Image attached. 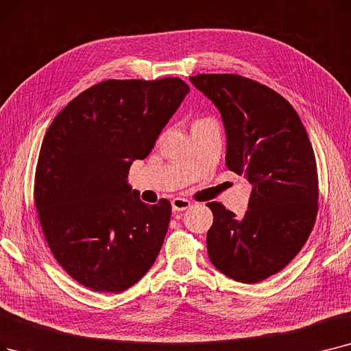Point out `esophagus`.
Here are the masks:
<instances>
[{"instance_id": "esophagus-1", "label": "esophagus", "mask_w": 351, "mask_h": 351, "mask_svg": "<svg viewBox=\"0 0 351 351\" xmlns=\"http://www.w3.org/2000/svg\"><path fill=\"white\" fill-rule=\"evenodd\" d=\"M191 206V201L185 199V197H175L172 199V209L176 212H184Z\"/></svg>"}]
</instances>
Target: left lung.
<instances>
[{
	"instance_id": "1",
	"label": "left lung",
	"mask_w": 351,
	"mask_h": 351,
	"mask_svg": "<svg viewBox=\"0 0 351 351\" xmlns=\"http://www.w3.org/2000/svg\"><path fill=\"white\" fill-rule=\"evenodd\" d=\"M192 84L217 106L226 133L225 163L252 185L242 218L206 204L210 263L235 281L260 282L281 271L308 239L318 176L306 128L281 95L237 74H197Z\"/></svg>"
}]
</instances>
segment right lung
Masks as SVG:
<instances>
[{
  "instance_id": "obj_1",
  "label": "right lung",
  "mask_w": 351,
  "mask_h": 351,
  "mask_svg": "<svg viewBox=\"0 0 351 351\" xmlns=\"http://www.w3.org/2000/svg\"><path fill=\"white\" fill-rule=\"evenodd\" d=\"M188 93L178 77L106 80L73 99L44 136L34 184L43 232L57 263L93 291H125L156 260L172 206L142 202L128 173Z\"/></svg>"
}]
</instances>
